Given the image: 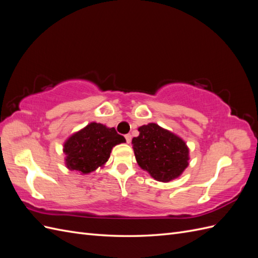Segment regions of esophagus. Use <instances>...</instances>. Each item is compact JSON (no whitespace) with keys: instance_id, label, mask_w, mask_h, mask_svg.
Segmentation results:
<instances>
[{"instance_id":"34e87169","label":"esophagus","mask_w":258,"mask_h":258,"mask_svg":"<svg viewBox=\"0 0 258 258\" xmlns=\"http://www.w3.org/2000/svg\"><path fill=\"white\" fill-rule=\"evenodd\" d=\"M124 138H126V141H127V143L129 144L130 142H131V135H126V136H124Z\"/></svg>"}]
</instances>
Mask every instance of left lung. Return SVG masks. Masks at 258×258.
I'll return each mask as SVG.
<instances>
[{"mask_svg": "<svg viewBox=\"0 0 258 258\" xmlns=\"http://www.w3.org/2000/svg\"><path fill=\"white\" fill-rule=\"evenodd\" d=\"M138 130L139 137L132 139L138 165L163 183L181 175L189 160V150L183 140L153 122Z\"/></svg>", "mask_w": 258, "mask_h": 258, "instance_id": "8db88e82", "label": "left lung"}]
</instances>
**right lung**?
<instances>
[{"label": "right lung", "mask_w": 258, "mask_h": 258, "mask_svg": "<svg viewBox=\"0 0 258 258\" xmlns=\"http://www.w3.org/2000/svg\"><path fill=\"white\" fill-rule=\"evenodd\" d=\"M126 139L102 123L90 122L75 132L63 144L68 169L88 174L103 167L110 158L113 147L124 143Z\"/></svg>", "instance_id": "obj_1"}]
</instances>
